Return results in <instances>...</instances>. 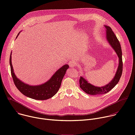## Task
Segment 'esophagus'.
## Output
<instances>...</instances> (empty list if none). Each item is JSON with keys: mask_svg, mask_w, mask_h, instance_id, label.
Masks as SVG:
<instances>
[{"mask_svg": "<svg viewBox=\"0 0 135 135\" xmlns=\"http://www.w3.org/2000/svg\"><path fill=\"white\" fill-rule=\"evenodd\" d=\"M68 64H69V66H70V67H71V68H73V67H75V66H76V63L73 60H70L69 61Z\"/></svg>", "mask_w": 135, "mask_h": 135, "instance_id": "34e87169", "label": "esophagus"}]
</instances>
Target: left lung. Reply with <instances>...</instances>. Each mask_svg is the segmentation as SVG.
Instances as JSON below:
<instances>
[{
  "instance_id": "1",
  "label": "left lung",
  "mask_w": 135,
  "mask_h": 135,
  "mask_svg": "<svg viewBox=\"0 0 135 135\" xmlns=\"http://www.w3.org/2000/svg\"><path fill=\"white\" fill-rule=\"evenodd\" d=\"M106 32V39L113 47L114 50L117 53L119 57V66L117 71L113 79L107 85L102 86H95L89 83L83 77H80L79 81L80 88L86 93L90 95H98L105 94L110 91L116 85L120 79L122 73L123 62L122 57V50L121 45L117 37L115 36L110 27L105 26Z\"/></svg>"
}]
</instances>
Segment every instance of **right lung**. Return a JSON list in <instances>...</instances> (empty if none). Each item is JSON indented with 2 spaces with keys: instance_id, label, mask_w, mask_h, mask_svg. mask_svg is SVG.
<instances>
[{
  "instance_id": "obj_1",
  "label": "right lung",
  "mask_w": 135,
  "mask_h": 135,
  "mask_svg": "<svg viewBox=\"0 0 135 135\" xmlns=\"http://www.w3.org/2000/svg\"><path fill=\"white\" fill-rule=\"evenodd\" d=\"M20 32L18 33L16 37H17ZM11 54L12 53L9 57L11 75L14 84L23 94L33 99L43 100L52 98L58 91L66 70L69 68L68 65H65L59 69L52 76V78L45 83L39 85L32 86L25 84L16 78L12 64Z\"/></svg>"
}]
</instances>
